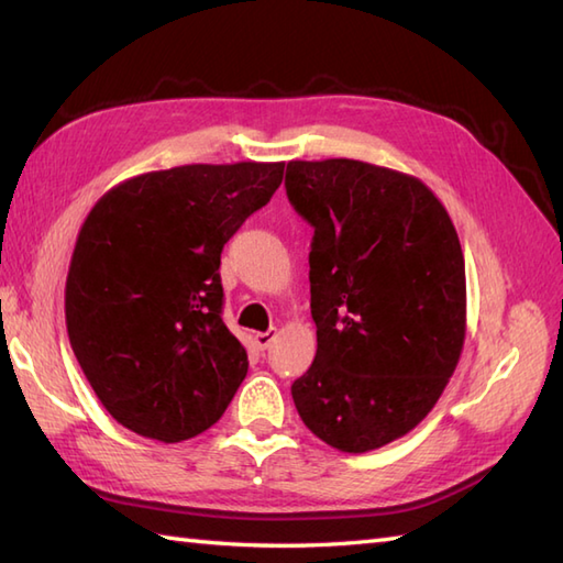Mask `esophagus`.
<instances>
[{"mask_svg":"<svg viewBox=\"0 0 563 563\" xmlns=\"http://www.w3.org/2000/svg\"><path fill=\"white\" fill-rule=\"evenodd\" d=\"M273 339H275V329H268V331H261V333H256V336H254L256 349H258V351H266L268 345L273 343Z\"/></svg>","mask_w":563,"mask_h":563,"instance_id":"esophagus-1","label":"esophagus"}]
</instances>
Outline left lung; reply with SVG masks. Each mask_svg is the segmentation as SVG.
Returning a JSON list of instances; mask_svg holds the SVG:
<instances>
[{
    "mask_svg": "<svg viewBox=\"0 0 563 563\" xmlns=\"http://www.w3.org/2000/svg\"><path fill=\"white\" fill-rule=\"evenodd\" d=\"M285 188L314 227L317 355L292 385L297 413L331 448L377 450L423 421L460 363L457 230L421 178L361 159L288 162Z\"/></svg>",
    "mask_w": 563,
    "mask_h": 563,
    "instance_id": "left-lung-1",
    "label": "left lung"
}]
</instances>
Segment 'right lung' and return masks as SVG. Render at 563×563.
I'll list each match as a JSON object with an SVG mask.
<instances>
[{"instance_id":"add662e5","label":"right lung","mask_w":563,"mask_h":563,"mask_svg":"<svg viewBox=\"0 0 563 563\" xmlns=\"http://www.w3.org/2000/svg\"><path fill=\"white\" fill-rule=\"evenodd\" d=\"M283 169L147 172L106 190L84 220L65 285L67 336L106 411L133 433L194 438L246 377V349L222 321L220 254Z\"/></svg>"}]
</instances>
